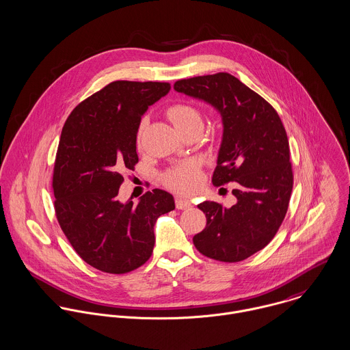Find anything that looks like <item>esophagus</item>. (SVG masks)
Returning a JSON list of instances; mask_svg holds the SVG:
<instances>
[{
    "mask_svg": "<svg viewBox=\"0 0 350 350\" xmlns=\"http://www.w3.org/2000/svg\"><path fill=\"white\" fill-rule=\"evenodd\" d=\"M175 206H176V208H178V210H187V208H190L192 204H191L189 200H185V199L176 198V200H175Z\"/></svg>",
    "mask_w": 350,
    "mask_h": 350,
    "instance_id": "esophagus-1",
    "label": "esophagus"
}]
</instances>
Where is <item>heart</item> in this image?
Masks as SVG:
<instances>
[{
	"instance_id": "b5f03b06",
	"label": "heart",
	"mask_w": 350,
	"mask_h": 350,
	"mask_svg": "<svg viewBox=\"0 0 350 350\" xmlns=\"http://www.w3.org/2000/svg\"><path fill=\"white\" fill-rule=\"evenodd\" d=\"M167 116L180 133L193 128L202 129L203 118L198 107L191 103H175L167 108ZM147 118H143L137 128V146L140 147L142 135L147 126ZM163 182L170 190L179 195H192L199 190L204 182V174L198 161L189 160L180 163L163 175Z\"/></svg>"
}]
</instances>
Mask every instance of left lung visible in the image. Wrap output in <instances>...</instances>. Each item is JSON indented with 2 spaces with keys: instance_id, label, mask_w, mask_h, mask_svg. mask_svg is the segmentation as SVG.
Masks as SVG:
<instances>
[{
  "instance_id": "left-lung-1",
  "label": "left lung",
  "mask_w": 350,
  "mask_h": 350,
  "mask_svg": "<svg viewBox=\"0 0 350 350\" xmlns=\"http://www.w3.org/2000/svg\"><path fill=\"white\" fill-rule=\"evenodd\" d=\"M178 92L213 104L223 140L213 185L234 183L237 203L202 202L207 224L192 241L200 254L241 262L270 243L285 219L293 190L286 129L274 107L227 72L178 80Z\"/></svg>"
}]
</instances>
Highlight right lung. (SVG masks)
<instances>
[{
  "mask_svg": "<svg viewBox=\"0 0 350 350\" xmlns=\"http://www.w3.org/2000/svg\"><path fill=\"white\" fill-rule=\"evenodd\" d=\"M170 88L160 81H112L83 100L64 124L52 179L55 213L75 252L100 271L126 274L144 265L157 219L175 208L174 196L158 189L137 204L118 199L123 172L139 161L142 116Z\"/></svg>",
  "mask_w": 350,
  "mask_h": 350,
  "instance_id": "right-lung-1",
  "label": "right lung"
}]
</instances>
